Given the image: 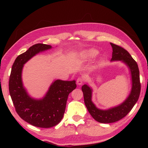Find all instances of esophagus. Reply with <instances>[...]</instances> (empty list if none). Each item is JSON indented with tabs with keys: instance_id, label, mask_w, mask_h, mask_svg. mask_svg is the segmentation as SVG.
Wrapping results in <instances>:
<instances>
[{
	"instance_id": "esophagus-1",
	"label": "esophagus",
	"mask_w": 148,
	"mask_h": 148,
	"mask_svg": "<svg viewBox=\"0 0 148 148\" xmlns=\"http://www.w3.org/2000/svg\"><path fill=\"white\" fill-rule=\"evenodd\" d=\"M83 82H84V79L82 77L78 78L77 80V83L78 85H82L83 83Z\"/></svg>"
}]
</instances>
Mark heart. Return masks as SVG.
<instances>
[{
  "instance_id": "obj_1",
  "label": "heart",
  "mask_w": 148,
  "mask_h": 148,
  "mask_svg": "<svg viewBox=\"0 0 148 148\" xmlns=\"http://www.w3.org/2000/svg\"><path fill=\"white\" fill-rule=\"evenodd\" d=\"M98 53V52L94 49H89L82 52V56L84 59H91L95 58Z\"/></svg>"
}]
</instances>
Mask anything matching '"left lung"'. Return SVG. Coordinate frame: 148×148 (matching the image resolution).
I'll list each match as a JSON object with an SVG mask.
<instances>
[{
  "mask_svg": "<svg viewBox=\"0 0 148 148\" xmlns=\"http://www.w3.org/2000/svg\"><path fill=\"white\" fill-rule=\"evenodd\" d=\"M110 45L113 51L110 62L121 61L127 66L131 75L132 88L126 99L120 104L108 109H101L97 108L92 101V89L88 84L83 85L82 89L85 106L92 118L102 123L115 122L125 117L138 101L141 90L140 71L135 60L122 47L113 43H110Z\"/></svg>",
  "mask_w": 148,
  "mask_h": 148,
  "instance_id": "left-lung-1",
  "label": "left lung"
}]
</instances>
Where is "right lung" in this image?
Wrapping results in <instances>:
<instances>
[{
    "mask_svg": "<svg viewBox=\"0 0 148 148\" xmlns=\"http://www.w3.org/2000/svg\"><path fill=\"white\" fill-rule=\"evenodd\" d=\"M50 45L36 44L16 57L9 79V92L17 114L25 122L40 128H51L64 117L69 94L77 87L75 80L56 79L40 99L30 96L22 81L24 65L36 55L52 49Z\"/></svg>",
    "mask_w": 148,
    "mask_h": 148,
    "instance_id": "obj_1",
    "label": "right lung"
}]
</instances>
